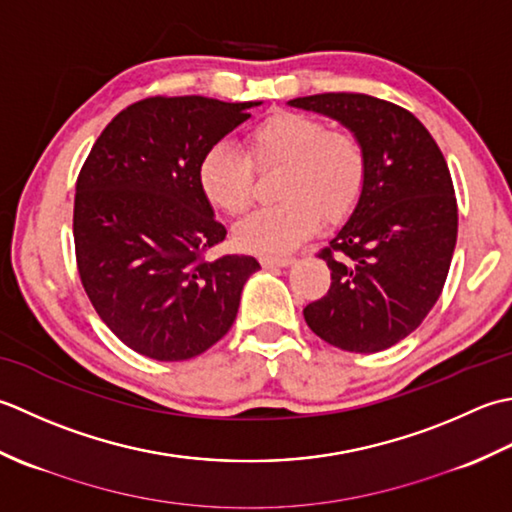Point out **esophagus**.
<instances>
[{
  "label": "esophagus",
  "mask_w": 512,
  "mask_h": 512,
  "mask_svg": "<svg viewBox=\"0 0 512 512\" xmlns=\"http://www.w3.org/2000/svg\"><path fill=\"white\" fill-rule=\"evenodd\" d=\"M291 263H294V258H291V256H263V258H260V265L267 267V269H271V267H287Z\"/></svg>",
  "instance_id": "34e87169"
}]
</instances>
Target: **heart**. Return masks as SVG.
Masks as SVG:
<instances>
[{
  "mask_svg": "<svg viewBox=\"0 0 512 512\" xmlns=\"http://www.w3.org/2000/svg\"><path fill=\"white\" fill-rule=\"evenodd\" d=\"M247 154L216 141L198 161V187L218 210L241 216L256 192V172L283 165L274 205L238 227V243L256 254H283L320 225H336L356 210L367 187V154L349 132L298 112H276L245 134Z\"/></svg>",
  "mask_w": 512,
  "mask_h": 512,
  "instance_id": "1",
  "label": "heart"
}]
</instances>
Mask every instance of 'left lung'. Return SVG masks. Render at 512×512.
Listing matches in <instances>:
<instances>
[{
  "label": "left lung",
  "instance_id": "obj_1",
  "mask_svg": "<svg viewBox=\"0 0 512 512\" xmlns=\"http://www.w3.org/2000/svg\"><path fill=\"white\" fill-rule=\"evenodd\" d=\"M338 119L367 154V187L318 256L331 287L302 309L342 351L375 353L422 325L440 298L457 241V198L442 150L409 110L360 92L289 101Z\"/></svg>",
  "mask_w": 512,
  "mask_h": 512
}]
</instances>
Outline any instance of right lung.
<instances>
[{
	"instance_id": "add662e5",
	"label": "right lung",
	"mask_w": 512,
	"mask_h": 512,
	"mask_svg": "<svg viewBox=\"0 0 512 512\" xmlns=\"http://www.w3.org/2000/svg\"><path fill=\"white\" fill-rule=\"evenodd\" d=\"M258 101L148 97L114 117L79 172L72 234L81 285L99 318L145 358L179 362L221 340L238 314L252 256L205 254L227 229L198 187L203 152Z\"/></svg>"
}]
</instances>
